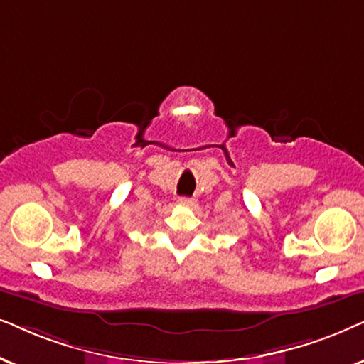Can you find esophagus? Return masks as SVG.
Segmentation results:
<instances>
[{
    "label": "esophagus",
    "instance_id": "1",
    "mask_svg": "<svg viewBox=\"0 0 364 364\" xmlns=\"http://www.w3.org/2000/svg\"><path fill=\"white\" fill-rule=\"evenodd\" d=\"M178 203L181 206H186V208H193L196 205V200H193V198H188V196H181L178 200Z\"/></svg>",
    "mask_w": 364,
    "mask_h": 364
}]
</instances>
